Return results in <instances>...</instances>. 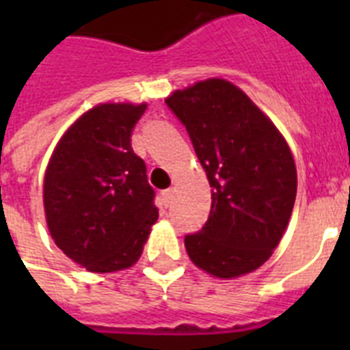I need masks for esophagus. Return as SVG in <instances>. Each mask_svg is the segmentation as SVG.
<instances>
[{"label": "esophagus", "mask_w": 350, "mask_h": 350, "mask_svg": "<svg viewBox=\"0 0 350 350\" xmlns=\"http://www.w3.org/2000/svg\"><path fill=\"white\" fill-rule=\"evenodd\" d=\"M161 198H163L165 207H169L170 203H172V198H174V189H167V191L161 192Z\"/></svg>", "instance_id": "esophagus-1"}]
</instances>
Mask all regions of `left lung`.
I'll list each match as a JSON object with an SVG mask.
<instances>
[{
  "label": "left lung",
  "mask_w": 350,
  "mask_h": 350,
  "mask_svg": "<svg viewBox=\"0 0 350 350\" xmlns=\"http://www.w3.org/2000/svg\"><path fill=\"white\" fill-rule=\"evenodd\" d=\"M181 121L208 183L211 214L185 236L187 254L218 278L256 271L276 249L296 200V167L282 134L225 79H207L165 100Z\"/></svg>",
  "instance_id": "1"
}]
</instances>
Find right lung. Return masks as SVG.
I'll use <instances>...</instances> for the list:
<instances>
[{"label":"right lung","instance_id":"1","mask_svg":"<svg viewBox=\"0 0 350 350\" xmlns=\"http://www.w3.org/2000/svg\"><path fill=\"white\" fill-rule=\"evenodd\" d=\"M147 105L103 103L79 118L46 167L43 202L54 243L90 272L136 263L158 219L147 165L131 137Z\"/></svg>","mask_w":350,"mask_h":350}]
</instances>
